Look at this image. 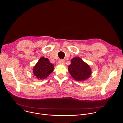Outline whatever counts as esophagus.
Returning <instances> with one entry per match:
<instances>
[{
  "instance_id": "34e87169",
  "label": "esophagus",
  "mask_w": 123,
  "mask_h": 123,
  "mask_svg": "<svg viewBox=\"0 0 123 123\" xmlns=\"http://www.w3.org/2000/svg\"><path fill=\"white\" fill-rule=\"evenodd\" d=\"M58 64H60V65H64L65 64V61L64 60H63V59H61L58 62Z\"/></svg>"
}]
</instances>
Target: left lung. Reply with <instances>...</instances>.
<instances>
[{
  "instance_id": "left-lung-1",
  "label": "left lung",
  "mask_w": 123,
  "mask_h": 123,
  "mask_svg": "<svg viewBox=\"0 0 123 123\" xmlns=\"http://www.w3.org/2000/svg\"><path fill=\"white\" fill-rule=\"evenodd\" d=\"M68 71L71 76L78 81L88 79L92 74L89 65L78 57L71 60V64L68 67Z\"/></svg>"
}]
</instances>
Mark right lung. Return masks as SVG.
I'll return each instance as SVG.
<instances>
[{"label": "right lung", "instance_id": "add662e5", "mask_svg": "<svg viewBox=\"0 0 123 123\" xmlns=\"http://www.w3.org/2000/svg\"><path fill=\"white\" fill-rule=\"evenodd\" d=\"M54 69V65L50 63L48 58L42 57L33 67V73L38 79H44L53 72Z\"/></svg>", "mask_w": 123, "mask_h": 123}]
</instances>
